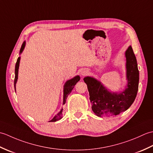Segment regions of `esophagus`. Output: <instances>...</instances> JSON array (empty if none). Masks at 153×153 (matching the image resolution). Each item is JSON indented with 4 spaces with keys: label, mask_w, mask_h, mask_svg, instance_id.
<instances>
[{
    "label": "esophagus",
    "mask_w": 153,
    "mask_h": 153,
    "mask_svg": "<svg viewBox=\"0 0 153 153\" xmlns=\"http://www.w3.org/2000/svg\"><path fill=\"white\" fill-rule=\"evenodd\" d=\"M87 73H88V71H87V70H83L82 71V72H81V74H82L83 76H85V75H87Z\"/></svg>",
    "instance_id": "34e87169"
}]
</instances>
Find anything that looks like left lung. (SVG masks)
Listing matches in <instances>:
<instances>
[{
  "label": "left lung",
  "mask_w": 153,
  "mask_h": 153,
  "mask_svg": "<svg viewBox=\"0 0 153 153\" xmlns=\"http://www.w3.org/2000/svg\"><path fill=\"white\" fill-rule=\"evenodd\" d=\"M128 86L120 93L108 91L101 83L95 78L85 77L83 79L89 93V99L93 112L99 117L116 116L128 110L137 96L139 73L136 57L132 47L126 51Z\"/></svg>",
  "instance_id": "1"
}]
</instances>
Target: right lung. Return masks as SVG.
<instances>
[{"instance_id":"1","label":"right lung","mask_w":153,"mask_h":153,"mask_svg":"<svg viewBox=\"0 0 153 153\" xmlns=\"http://www.w3.org/2000/svg\"><path fill=\"white\" fill-rule=\"evenodd\" d=\"M25 47V42L22 44L21 49H20V53L24 50ZM19 60H20V57H19L17 60V62H16V66H15V78H14V88L16 90V83L17 82V79H18V68H19ZM80 79V77L79 76H77L75 77H74L73 79H71L70 80H68L66 83H65L64 85V104L66 103V99L68 96L69 95V94L71 92L73 88L74 87L75 85H76L77 82H78ZM62 109L60 111L58 112L57 114L55 116L54 118L52 119L50 122H56L58 121V120H60L62 116Z\"/></svg>"}]
</instances>
